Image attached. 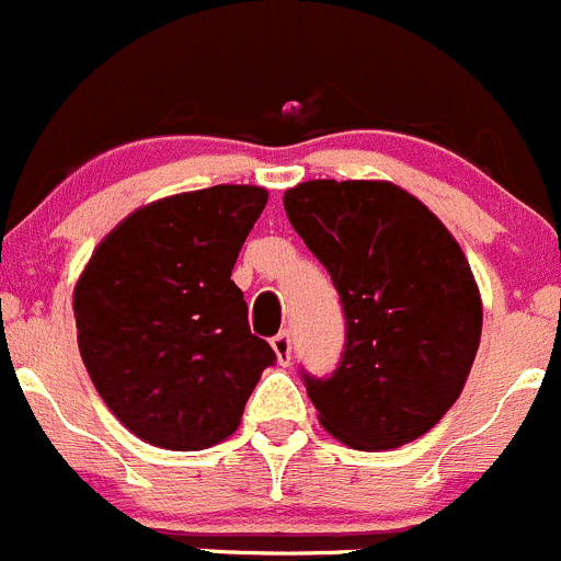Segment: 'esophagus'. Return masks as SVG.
Returning <instances> with one entry per match:
<instances>
[{
    "instance_id": "esophagus-1",
    "label": "esophagus",
    "mask_w": 561,
    "mask_h": 561,
    "mask_svg": "<svg viewBox=\"0 0 561 561\" xmlns=\"http://www.w3.org/2000/svg\"><path fill=\"white\" fill-rule=\"evenodd\" d=\"M272 350H275V357L277 364L280 366H289L291 364V335L286 333H277L275 339H272Z\"/></svg>"
}]
</instances>
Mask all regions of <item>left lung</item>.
<instances>
[{
  "instance_id": "8db88e82",
  "label": "left lung",
  "mask_w": 561,
  "mask_h": 561,
  "mask_svg": "<svg viewBox=\"0 0 561 561\" xmlns=\"http://www.w3.org/2000/svg\"><path fill=\"white\" fill-rule=\"evenodd\" d=\"M284 209L346 317L333 377L302 375L319 424L352 449L410 444L457 402L482 339L466 253L391 181H302L286 190Z\"/></svg>"
}]
</instances>
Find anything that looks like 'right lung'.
<instances>
[{"label":"right lung","mask_w":561,"mask_h":561,"mask_svg":"<svg viewBox=\"0 0 561 561\" xmlns=\"http://www.w3.org/2000/svg\"><path fill=\"white\" fill-rule=\"evenodd\" d=\"M266 190L217 184L140 206L99 242L73 286L84 369L146 444H222L275 352L250 333L231 280Z\"/></svg>","instance_id":"1"}]
</instances>
